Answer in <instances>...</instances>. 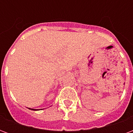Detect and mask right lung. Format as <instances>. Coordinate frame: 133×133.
<instances>
[{
    "mask_svg": "<svg viewBox=\"0 0 133 133\" xmlns=\"http://www.w3.org/2000/svg\"><path fill=\"white\" fill-rule=\"evenodd\" d=\"M30 110H37L36 109H30Z\"/></svg>",
    "mask_w": 133,
    "mask_h": 133,
    "instance_id": "1",
    "label": "right lung"
}]
</instances>
